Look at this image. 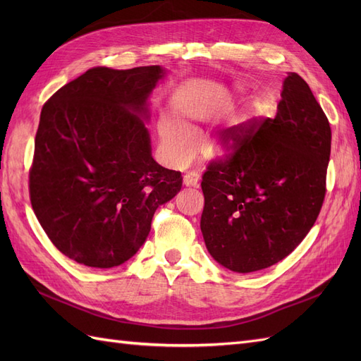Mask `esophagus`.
Masks as SVG:
<instances>
[{
  "mask_svg": "<svg viewBox=\"0 0 361 361\" xmlns=\"http://www.w3.org/2000/svg\"><path fill=\"white\" fill-rule=\"evenodd\" d=\"M199 180H200V174L195 173V171H188L183 174V183L185 187H194L197 188L199 187Z\"/></svg>",
  "mask_w": 361,
  "mask_h": 361,
  "instance_id": "obj_1",
  "label": "esophagus"
}]
</instances>
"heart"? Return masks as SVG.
I'll return each instance as SVG.
<instances>
[{
    "mask_svg": "<svg viewBox=\"0 0 361 361\" xmlns=\"http://www.w3.org/2000/svg\"><path fill=\"white\" fill-rule=\"evenodd\" d=\"M158 130L162 147L166 150L169 159L174 164H183L188 161L194 149L192 130L170 118H161ZM226 145L227 141H224L221 146Z\"/></svg>",
    "mask_w": 361,
    "mask_h": 361,
    "instance_id": "1",
    "label": "heart"
}]
</instances>
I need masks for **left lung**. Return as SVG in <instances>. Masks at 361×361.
<instances>
[{
	"label": "left lung",
	"instance_id": "8db88e82",
	"mask_svg": "<svg viewBox=\"0 0 361 361\" xmlns=\"http://www.w3.org/2000/svg\"><path fill=\"white\" fill-rule=\"evenodd\" d=\"M227 154L203 178L200 228L211 256L235 272L272 267L297 248L326 192L331 128L309 84L289 72L274 118L224 130Z\"/></svg>",
	"mask_w": 361,
	"mask_h": 361
}]
</instances>
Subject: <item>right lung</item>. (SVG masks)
<instances>
[{"label":"right lung","mask_w":361,"mask_h":361,"mask_svg":"<svg viewBox=\"0 0 361 361\" xmlns=\"http://www.w3.org/2000/svg\"><path fill=\"white\" fill-rule=\"evenodd\" d=\"M159 66L92 68L45 102L30 169V200L64 256L113 268L133 257L180 171L152 158L143 118Z\"/></svg>","instance_id":"right-lung-1"}]
</instances>
